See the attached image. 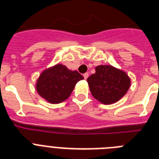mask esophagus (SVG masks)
I'll list each match as a JSON object with an SVG mask.
<instances>
[{
    "instance_id": "34e87169",
    "label": "esophagus",
    "mask_w": 159,
    "mask_h": 159,
    "mask_svg": "<svg viewBox=\"0 0 159 159\" xmlns=\"http://www.w3.org/2000/svg\"><path fill=\"white\" fill-rule=\"evenodd\" d=\"M88 75H89V74H88V72L84 73V79H85V80H87V79H88Z\"/></svg>"
}]
</instances>
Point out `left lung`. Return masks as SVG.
Returning a JSON list of instances; mask_svg holds the SVG:
<instances>
[{"mask_svg":"<svg viewBox=\"0 0 159 159\" xmlns=\"http://www.w3.org/2000/svg\"><path fill=\"white\" fill-rule=\"evenodd\" d=\"M91 93L103 104L118 102L127 93L130 79L127 73L111 65H99L87 80Z\"/></svg>","mask_w":159,"mask_h":159,"instance_id":"8db88e82","label":"left lung"}]
</instances>
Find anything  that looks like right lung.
Segmentation results:
<instances>
[{
    "mask_svg": "<svg viewBox=\"0 0 159 159\" xmlns=\"http://www.w3.org/2000/svg\"><path fill=\"white\" fill-rule=\"evenodd\" d=\"M84 76L77 71H71L63 64H56L45 69L37 79L38 94L51 103H60L70 96L77 82Z\"/></svg>",
    "mask_w": 159,
    "mask_h": 159,
    "instance_id": "obj_1",
    "label": "right lung"
}]
</instances>
